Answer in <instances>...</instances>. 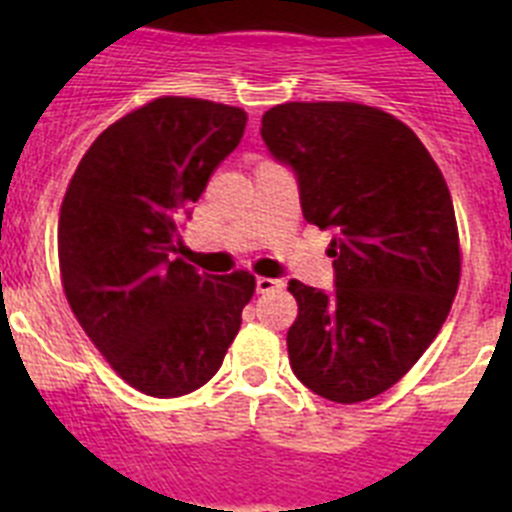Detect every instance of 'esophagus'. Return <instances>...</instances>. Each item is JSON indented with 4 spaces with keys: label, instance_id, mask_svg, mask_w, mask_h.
I'll list each match as a JSON object with an SVG mask.
<instances>
[{
    "label": "esophagus",
    "instance_id": "esophagus-1",
    "mask_svg": "<svg viewBox=\"0 0 512 512\" xmlns=\"http://www.w3.org/2000/svg\"><path fill=\"white\" fill-rule=\"evenodd\" d=\"M274 289H282V282H279V279H269V277L256 279V292H259V295L274 292Z\"/></svg>",
    "mask_w": 512,
    "mask_h": 512
}]
</instances>
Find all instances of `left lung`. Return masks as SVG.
<instances>
[{
	"label": "left lung",
	"instance_id": "1",
	"mask_svg": "<svg viewBox=\"0 0 512 512\" xmlns=\"http://www.w3.org/2000/svg\"><path fill=\"white\" fill-rule=\"evenodd\" d=\"M261 138L300 189L302 215L333 230V284L289 282L300 315L289 364L325 400L390 390L438 336L459 287V235L441 169L418 135L356 102H287Z\"/></svg>",
	"mask_w": 512,
	"mask_h": 512
}]
</instances>
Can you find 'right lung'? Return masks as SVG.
I'll list each match as a JSON object with an SVG mask.
<instances>
[{
    "label": "right lung",
    "instance_id": "add662e5",
    "mask_svg": "<svg viewBox=\"0 0 512 512\" xmlns=\"http://www.w3.org/2000/svg\"><path fill=\"white\" fill-rule=\"evenodd\" d=\"M241 107L161 97L92 143L58 220L63 289L81 328L130 387L182 397L210 382L241 328L253 277L174 259L184 217L246 130Z\"/></svg>",
    "mask_w": 512,
    "mask_h": 512
}]
</instances>
